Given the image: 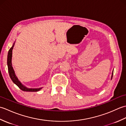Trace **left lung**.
Returning a JSON list of instances; mask_svg holds the SVG:
<instances>
[{"label":"left lung","instance_id":"8db88e82","mask_svg":"<svg viewBox=\"0 0 126 126\" xmlns=\"http://www.w3.org/2000/svg\"><path fill=\"white\" fill-rule=\"evenodd\" d=\"M113 73H112V75H111V79H112V78H113Z\"/></svg>","mask_w":126,"mask_h":126}]
</instances>
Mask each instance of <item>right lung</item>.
I'll use <instances>...</instances> for the list:
<instances>
[{"mask_svg":"<svg viewBox=\"0 0 126 126\" xmlns=\"http://www.w3.org/2000/svg\"><path fill=\"white\" fill-rule=\"evenodd\" d=\"M15 43H13L12 47L10 49V50L9 51V52H8V55H7V66H8V70H9V75H10V78L12 79L13 82L15 84L17 85V86L23 91H24V92H38V91L41 90L42 88H28L27 87H26L23 84H22V83L19 81L18 78H17V77L16 76V75H15V71L13 69V67L12 66V63H11L12 50H13V47H14V45H15Z\"/></svg>","mask_w":126,"mask_h":126,"instance_id":"add662e5","label":"right lung"}]
</instances>
